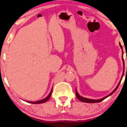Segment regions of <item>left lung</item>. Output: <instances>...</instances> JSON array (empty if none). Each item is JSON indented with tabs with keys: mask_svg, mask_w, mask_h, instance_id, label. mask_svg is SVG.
<instances>
[{
	"mask_svg": "<svg viewBox=\"0 0 127 127\" xmlns=\"http://www.w3.org/2000/svg\"><path fill=\"white\" fill-rule=\"evenodd\" d=\"M119 45L120 46H121V49H122V45H121V43H119ZM122 54H123V50H122ZM122 61H123V64H124V71H123V74H122V78H121V80H120V82L119 83L118 85L117 86V87H116V89H115L111 93H110V94H109L108 95H107V96H104V97L102 98H100V99H98V100H93V99H89V98H84L83 97V96H81L80 95H79V94H78V92H77V90L76 89V95L77 98H78V100H79V101H83V102H85V103H99V102H101V101H102L103 100H104V99L106 98H108V96H109L110 95H111L112 94H113L114 92H115V91H116V90L117 89V88H118L119 86L120 83H121V80H122V78H123V76H124V69H125V64H124V59H123V54H122Z\"/></svg>",
	"mask_w": 127,
	"mask_h": 127,
	"instance_id": "obj_1",
	"label": "left lung"
}]
</instances>
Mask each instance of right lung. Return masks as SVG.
I'll return each instance as SVG.
<instances>
[{
  "label": "right lung",
  "instance_id": "1",
  "mask_svg": "<svg viewBox=\"0 0 127 127\" xmlns=\"http://www.w3.org/2000/svg\"><path fill=\"white\" fill-rule=\"evenodd\" d=\"M52 92H53V88H52L51 91L50 93L49 94V95L46 96V98H44V99H42L41 100H39V101H27V102L30 103H32V104H40V103H43L46 102L49 98H50L51 96V94H52Z\"/></svg>",
  "mask_w": 127,
  "mask_h": 127
}]
</instances>
